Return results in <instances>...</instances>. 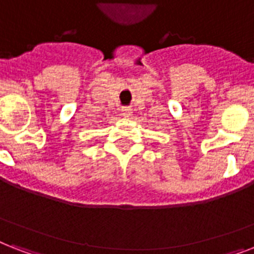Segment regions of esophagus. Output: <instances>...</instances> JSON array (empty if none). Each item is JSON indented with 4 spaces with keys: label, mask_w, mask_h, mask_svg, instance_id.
Returning a JSON list of instances; mask_svg holds the SVG:
<instances>
[{
    "label": "esophagus",
    "mask_w": 254,
    "mask_h": 254,
    "mask_svg": "<svg viewBox=\"0 0 254 254\" xmlns=\"http://www.w3.org/2000/svg\"><path fill=\"white\" fill-rule=\"evenodd\" d=\"M121 115H123L124 117L131 116V108H130V107H123V108H121Z\"/></svg>",
    "instance_id": "esophagus-1"
}]
</instances>
